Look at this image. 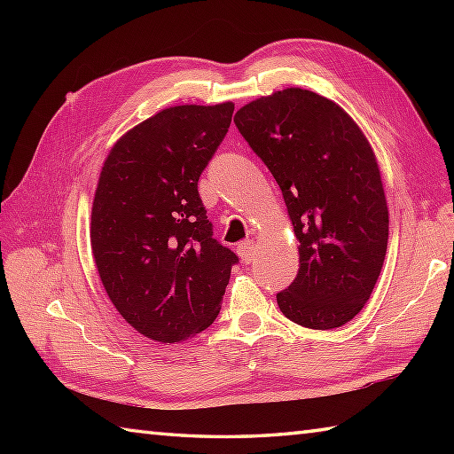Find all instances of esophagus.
Listing matches in <instances>:
<instances>
[{"label": "esophagus", "mask_w": 454, "mask_h": 454, "mask_svg": "<svg viewBox=\"0 0 454 454\" xmlns=\"http://www.w3.org/2000/svg\"><path fill=\"white\" fill-rule=\"evenodd\" d=\"M238 255L242 257L244 263H249L255 255V242L254 239H246V242H242L238 246Z\"/></svg>", "instance_id": "34e87169"}]
</instances>
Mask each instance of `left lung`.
Wrapping results in <instances>:
<instances>
[{"label":"left lung","mask_w":454,"mask_h":454,"mask_svg":"<svg viewBox=\"0 0 454 454\" xmlns=\"http://www.w3.org/2000/svg\"><path fill=\"white\" fill-rule=\"evenodd\" d=\"M283 191L301 267L277 294L281 312L333 330L363 310L388 246V207L369 140L340 105L288 88L234 117Z\"/></svg>","instance_id":"1"}]
</instances>
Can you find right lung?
I'll list each match as a JSON object with an SVG mask.
<instances>
[{
	"mask_svg": "<svg viewBox=\"0 0 454 454\" xmlns=\"http://www.w3.org/2000/svg\"><path fill=\"white\" fill-rule=\"evenodd\" d=\"M234 103L179 105L130 129L103 163L91 249L119 314L144 337L189 340L216 320L238 255L212 238L199 177Z\"/></svg>",
	"mask_w": 454,
	"mask_h": 454,
	"instance_id": "1",
	"label": "right lung"
}]
</instances>
